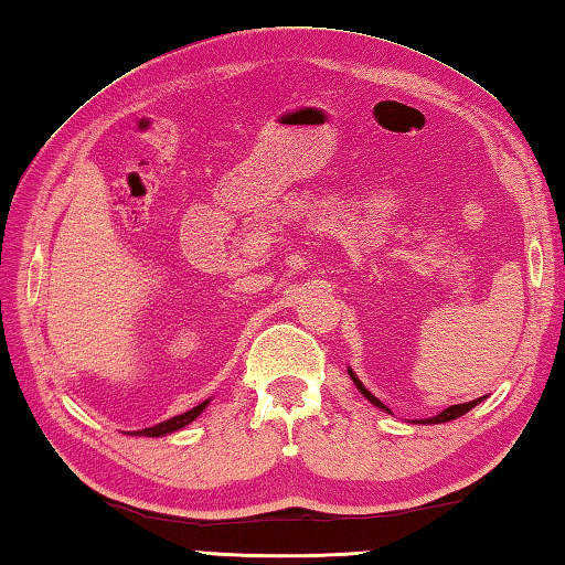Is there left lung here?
Instances as JSON below:
<instances>
[{"label": "left lung", "mask_w": 565, "mask_h": 565, "mask_svg": "<svg viewBox=\"0 0 565 565\" xmlns=\"http://www.w3.org/2000/svg\"><path fill=\"white\" fill-rule=\"evenodd\" d=\"M350 376H352V381H354V386L359 388V393H362L364 395V398L366 401H371V403H374L376 407H383V411H388V407L386 405H383L379 398H376V395H371L364 386H362V381H359L354 374H352V371H350ZM478 403H481V398H476V401H471V403H461V405H451V407H447V411H444V413H439L437 417H427V419H417V423H423V425H437V423H449V419H456V417H461V415H466L468 411H471V407H476Z\"/></svg>", "instance_id": "1"}]
</instances>
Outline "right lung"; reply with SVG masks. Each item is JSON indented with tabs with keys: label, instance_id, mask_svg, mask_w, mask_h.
I'll list each match as a JSON object with an SVG mask.
<instances>
[{
	"label": "right lung",
	"instance_id": "obj_1",
	"mask_svg": "<svg viewBox=\"0 0 565 565\" xmlns=\"http://www.w3.org/2000/svg\"><path fill=\"white\" fill-rule=\"evenodd\" d=\"M206 405H209V401L196 405V407H191L189 413H182V415H177V417H172V419H164V423L154 425V427H148V429L130 431V435H138V437H162V435H170V431L182 429L184 425L191 423V419H196V417L203 413V407H206Z\"/></svg>",
	"mask_w": 565,
	"mask_h": 565
}]
</instances>
